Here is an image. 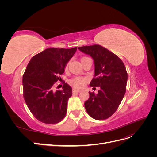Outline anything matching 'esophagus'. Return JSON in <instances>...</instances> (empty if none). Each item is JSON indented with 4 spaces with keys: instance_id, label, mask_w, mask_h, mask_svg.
Segmentation results:
<instances>
[{
    "instance_id": "esophagus-1",
    "label": "esophagus",
    "mask_w": 157,
    "mask_h": 157,
    "mask_svg": "<svg viewBox=\"0 0 157 157\" xmlns=\"http://www.w3.org/2000/svg\"><path fill=\"white\" fill-rule=\"evenodd\" d=\"M80 92V90H77V89H75V88H73V94H76V93H78V92Z\"/></svg>"
}]
</instances>
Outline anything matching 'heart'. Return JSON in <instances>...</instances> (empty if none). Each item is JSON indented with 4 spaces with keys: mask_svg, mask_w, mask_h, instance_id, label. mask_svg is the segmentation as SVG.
<instances>
[{
    "mask_svg": "<svg viewBox=\"0 0 157 157\" xmlns=\"http://www.w3.org/2000/svg\"><path fill=\"white\" fill-rule=\"evenodd\" d=\"M86 58H87V57H84V58H82L81 59V60H83ZM67 65H66L65 69H67ZM87 81H88V78L86 77H75L71 79L69 81V82L75 88H82L85 86V85H86Z\"/></svg>",
    "mask_w": 157,
    "mask_h": 157,
    "instance_id": "b5f03b06",
    "label": "heart"
}]
</instances>
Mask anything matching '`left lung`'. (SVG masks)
Listing matches in <instances>:
<instances>
[{"label":"left lung","mask_w":157,"mask_h":157,"mask_svg":"<svg viewBox=\"0 0 157 157\" xmlns=\"http://www.w3.org/2000/svg\"><path fill=\"white\" fill-rule=\"evenodd\" d=\"M78 49L93 58L94 77L90 85L93 88H100L97 94L89 92L85 109L94 119H107L117 111L125 94L128 79L125 65L117 56L100 45L84 46Z\"/></svg>","instance_id":"left-lung-1"}]
</instances>
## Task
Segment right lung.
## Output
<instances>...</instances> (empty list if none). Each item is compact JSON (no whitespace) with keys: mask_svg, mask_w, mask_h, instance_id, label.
<instances>
[{"mask_svg":"<svg viewBox=\"0 0 157 157\" xmlns=\"http://www.w3.org/2000/svg\"><path fill=\"white\" fill-rule=\"evenodd\" d=\"M77 49L47 48L33 56L27 66L22 80L23 98L33 115L42 122L56 124L66 115L72 88L67 83L62 90L54 92L53 87Z\"/></svg>","mask_w":157,"mask_h":157,"instance_id":"obj_1","label":"right lung"}]
</instances>
